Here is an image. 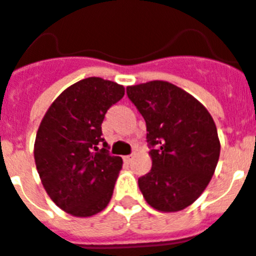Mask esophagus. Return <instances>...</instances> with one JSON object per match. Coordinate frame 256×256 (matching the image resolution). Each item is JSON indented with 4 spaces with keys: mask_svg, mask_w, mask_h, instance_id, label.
<instances>
[{
    "mask_svg": "<svg viewBox=\"0 0 256 256\" xmlns=\"http://www.w3.org/2000/svg\"><path fill=\"white\" fill-rule=\"evenodd\" d=\"M122 160H124V162L126 164H130V161H132V156H124L122 157Z\"/></svg>",
    "mask_w": 256,
    "mask_h": 256,
    "instance_id": "34e87169",
    "label": "esophagus"
}]
</instances>
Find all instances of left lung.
Wrapping results in <instances>:
<instances>
[{
    "label": "left lung",
    "mask_w": 256,
    "mask_h": 256,
    "mask_svg": "<svg viewBox=\"0 0 256 256\" xmlns=\"http://www.w3.org/2000/svg\"><path fill=\"white\" fill-rule=\"evenodd\" d=\"M126 95L146 124L152 169L138 188L153 209L180 212L209 185L220 144L216 122L196 98L169 82L126 87Z\"/></svg>",
    "instance_id": "8db88e82"
}]
</instances>
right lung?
I'll return each instance as SVG.
<instances>
[{"label":"right lung","instance_id":"obj_1","mask_svg":"<svg viewBox=\"0 0 256 256\" xmlns=\"http://www.w3.org/2000/svg\"><path fill=\"white\" fill-rule=\"evenodd\" d=\"M124 92L115 82L87 78L64 90L40 122L36 170L48 197L71 216H95L111 201L122 160L108 153L102 122Z\"/></svg>","mask_w":256,"mask_h":256}]
</instances>
